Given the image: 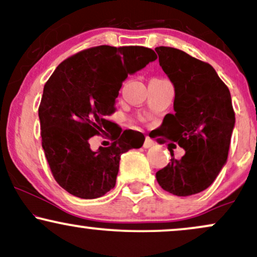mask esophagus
<instances>
[{"instance_id": "obj_1", "label": "esophagus", "mask_w": 257, "mask_h": 257, "mask_svg": "<svg viewBox=\"0 0 257 257\" xmlns=\"http://www.w3.org/2000/svg\"><path fill=\"white\" fill-rule=\"evenodd\" d=\"M153 145H155V141H153L152 139L150 138L145 139V141H144V147H145V149H149V147H151Z\"/></svg>"}]
</instances>
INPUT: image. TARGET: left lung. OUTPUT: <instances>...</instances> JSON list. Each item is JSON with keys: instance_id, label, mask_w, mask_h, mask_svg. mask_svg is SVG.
I'll list each match as a JSON object with an SVG mask.
<instances>
[{"instance_id": "1", "label": "left lung", "mask_w": 257, "mask_h": 257, "mask_svg": "<svg viewBox=\"0 0 257 257\" xmlns=\"http://www.w3.org/2000/svg\"><path fill=\"white\" fill-rule=\"evenodd\" d=\"M156 52L175 88V112L166 114L158 137L185 150L175 159L169 149L172 159L156 178L167 192L192 196L213 184L227 161L235 122L231 94L210 64L172 47H157Z\"/></svg>"}]
</instances>
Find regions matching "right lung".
I'll list each match as a JSON object with an SVG mask.
<instances>
[{
	"label": "right lung",
	"instance_id": "1",
	"mask_svg": "<svg viewBox=\"0 0 257 257\" xmlns=\"http://www.w3.org/2000/svg\"><path fill=\"white\" fill-rule=\"evenodd\" d=\"M156 59L146 47H91L65 59L46 82L38 107L42 147L55 181L70 194L104 196L116 185L122 153L143 146L140 132L117 134L106 116L116 111L128 75ZM105 130L111 145L91 152L89 139Z\"/></svg>",
	"mask_w": 257,
	"mask_h": 257
}]
</instances>
